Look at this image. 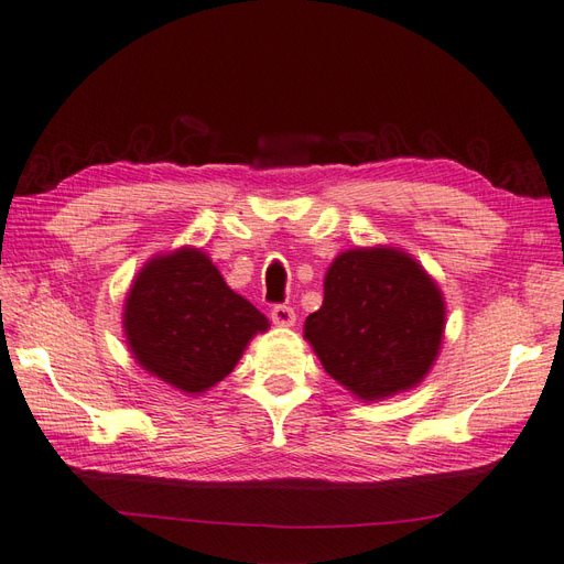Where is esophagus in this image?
Listing matches in <instances>:
<instances>
[{
    "instance_id": "obj_1",
    "label": "esophagus",
    "mask_w": 564,
    "mask_h": 564,
    "mask_svg": "<svg viewBox=\"0 0 564 564\" xmlns=\"http://www.w3.org/2000/svg\"><path fill=\"white\" fill-rule=\"evenodd\" d=\"M271 319H273V325H279V327H293L295 325V310L289 307V305H273Z\"/></svg>"
}]
</instances>
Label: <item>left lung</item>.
Returning <instances> with one entry per match:
<instances>
[{"label": "left lung", "instance_id": "1", "mask_svg": "<svg viewBox=\"0 0 564 564\" xmlns=\"http://www.w3.org/2000/svg\"><path fill=\"white\" fill-rule=\"evenodd\" d=\"M446 301L400 247L346 249L325 273V301L305 319L322 368L364 402L416 388L434 368Z\"/></svg>", "mask_w": 564, "mask_h": 564}]
</instances>
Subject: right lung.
Segmentation results:
<instances>
[{"mask_svg":"<svg viewBox=\"0 0 564 564\" xmlns=\"http://www.w3.org/2000/svg\"><path fill=\"white\" fill-rule=\"evenodd\" d=\"M269 319L225 283L198 247L154 254L130 283L123 305L128 349L142 370L186 394L232 373Z\"/></svg>","mask_w":564,"mask_h":564,"instance_id":"obj_1","label":"right lung"}]
</instances>
